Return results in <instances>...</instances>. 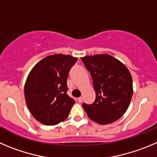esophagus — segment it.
Wrapping results in <instances>:
<instances>
[{"instance_id":"34e87169","label":"esophagus","mask_w":157,"mask_h":157,"mask_svg":"<svg viewBox=\"0 0 157 157\" xmlns=\"http://www.w3.org/2000/svg\"><path fill=\"white\" fill-rule=\"evenodd\" d=\"M77 100H78V101L80 103V102L83 101V98H82V97H80V98H77Z\"/></svg>"}]
</instances>
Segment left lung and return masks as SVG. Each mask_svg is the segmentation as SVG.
I'll use <instances>...</instances> for the list:
<instances>
[{
    "label": "left lung",
    "mask_w": 157,
    "mask_h": 157,
    "mask_svg": "<svg viewBox=\"0 0 157 157\" xmlns=\"http://www.w3.org/2000/svg\"><path fill=\"white\" fill-rule=\"evenodd\" d=\"M91 75L96 98L83 107L90 119L107 125L119 119L129 106L133 94L132 79L126 67L108 54L82 57Z\"/></svg>",
    "instance_id": "obj_1"
}]
</instances>
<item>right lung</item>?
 I'll list each match as a JSON object with an SVG mask.
<instances>
[{"label":"right lung","mask_w":157,"mask_h":157,"mask_svg":"<svg viewBox=\"0 0 157 157\" xmlns=\"http://www.w3.org/2000/svg\"><path fill=\"white\" fill-rule=\"evenodd\" d=\"M77 58L48 56L36 64L25 84V98L31 114L45 125H54L68 117L75 101L67 95L68 74Z\"/></svg>","instance_id":"obj_1"}]
</instances>
